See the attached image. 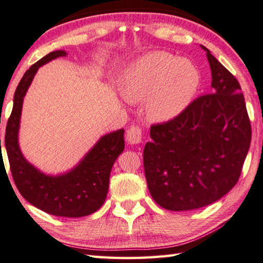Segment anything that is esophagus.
Masks as SVG:
<instances>
[{
  "label": "esophagus",
  "instance_id": "1",
  "mask_svg": "<svg viewBox=\"0 0 263 263\" xmlns=\"http://www.w3.org/2000/svg\"><path fill=\"white\" fill-rule=\"evenodd\" d=\"M142 130L141 128L133 126L128 129L126 134V141L128 142V144H140L142 141Z\"/></svg>",
  "mask_w": 263,
  "mask_h": 263
}]
</instances>
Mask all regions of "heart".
Listing matches in <instances>:
<instances>
[{
    "label": "heart",
    "instance_id": "1",
    "mask_svg": "<svg viewBox=\"0 0 263 263\" xmlns=\"http://www.w3.org/2000/svg\"><path fill=\"white\" fill-rule=\"evenodd\" d=\"M200 85V73L186 59L166 51L143 54L120 78V90L128 102L145 101L147 118L167 122L186 110Z\"/></svg>",
    "mask_w": 263,
    "mask_h": 263
}]
</instances>
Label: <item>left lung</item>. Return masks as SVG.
<instances>
[{
    "mask_svg": "<svg viewBox=\"0 0 263 263\" xmlns=\"http://www.w3.org/2000/svg\"><path fill=\"white\" fill-rule=\"evenodd\" d=\"M211 93L173 120L150 129L143 162L151 196L168 211L211 205L236 185L251 144L239 82L206 47Z\"/></svg>",
    "mask_w": 263,
    "mask_h": 263,
    "instance_id": "left-lung-1",
    "label": "left lung"
}]
</instances>
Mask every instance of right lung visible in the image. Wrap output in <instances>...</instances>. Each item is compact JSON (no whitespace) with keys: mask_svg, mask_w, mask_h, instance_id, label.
Instances as JSON below:
<instances>
[{"mask_svg":"<svg viewBox=\"0 0 263 263\" xmlns=\"http://www.w3.org/2000/svg\"><path fill=\"white\" fill-rule=\"evenodd\" d=\"M65 56V50L52 51L25 72L13 96L4 144L13 181L29 204L51 215L81 217L100 210L106 199L112 166L125 148V129L103 135L76 166L57 175L46 174L29 162L23 155L18 138L24 97L37 70Z\"/></svg>","mask_w":263,"mask_h":263,"instance_id":"1","label":"right lung"}]
</instances>
